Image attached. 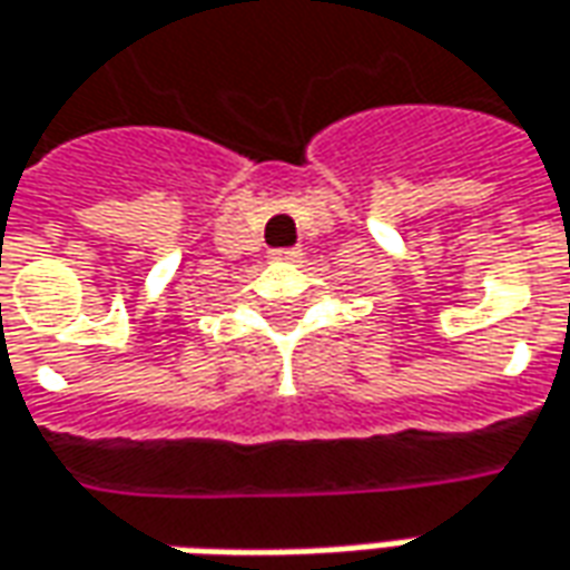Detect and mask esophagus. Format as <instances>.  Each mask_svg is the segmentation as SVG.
Returning <instances> with one entry per match:
<instances>
[{
	"label": "esophagus",
	"mask_w": 570,
	"mask_h": 570,
	"mask_svg": "<svg viewBox=\"0 0 570 570\" xmlns=\"http://www.w3.org/2000/svg\"><path fill=\"white\" fill-rule=\"evenodd\" d=\"M274 262H296L302 258V249H274Z\"/></svg>",
	"instance_id": "34e87169"
}]
</instances>
